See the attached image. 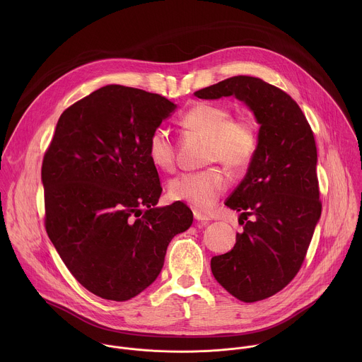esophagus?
Masks as SVG:
<instances>
[{"label": "esophagus", "mask_w": 362, "mask_h": 362, "mask_svg": "<svg viewBox=\"0 0 362 362\" xmlns=\"http://www.w3.org/2000/svg\"><path fill=\"white\" fill-rule=\"evenodd\" d=\"M194 217L198 220V221H202V223H207L209 220H210V217L205 214V213H202L201 210H198V209H194Z\"/></svg>", "instance_id": "esophagus-1"}]
</instances>
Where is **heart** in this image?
<instances>
[{
  "instance_id": "obj_1",
  "label": "heart",
  "mask_w": 362,
  "mask_h": 362,
  "mask_svg": "<svg viewBox=\"0 0 362 362\" xmlns=\"http://www.w3.org/2000/svg\"><path fill=\"white\" fill-rule=\"evenodd\" d=\"M181 125L206 138L205 164L223 163L230 170L251 164L259 148V127L248 115L234 117L231 107L223 103H198L181 117ZM148 156L157 168L171 171L175 165V148L164 127H157L148 139ZM228 187V177L220 167L182 173L167 184L168 197L197 209L207 210Z\"/></svg>"
}]
</instances>
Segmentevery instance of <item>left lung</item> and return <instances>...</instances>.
<instances>
[{"label": "left lung", "mask_w": 362, "mask_h": 362, "mask_svg": "<svg viewBox=\"0 0 362 362\" xmlns=\"http://www.w3.org/2000/svg\"><path fill=\"white\" fill-rule=\"evenodd\" d=\"M194 95L235 96L250 105L260 124L258 152L224 202L241 211L244 233L237 234L230 252L211 258L210 267L240 301L266 300L300 272L320 217L313 132L296 100L259 78L233 76Z\"/></svg>", "instance_id": "obj_1"}]
</instances>
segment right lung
Instances as JSON below:
<instances>
[{"mask_svg": "<svg viewBox=\"0 0 362 362\" xmlns=\"http://www.w3.org/2000/svg\"><path fill=\"white\" fill-rule=\"evenodd\" d=\"M175 107L157 93L104 86L61 114L43 157L46 231L71 274L104 300L149 287L168 243L192 224L182 202L156 207L161 184L148 156L149 135Z\"/></svg>", "mask_w": 362, "mask_h": 362, "instance_id": "obj_1", "label": "right lung"}]
</instances>
